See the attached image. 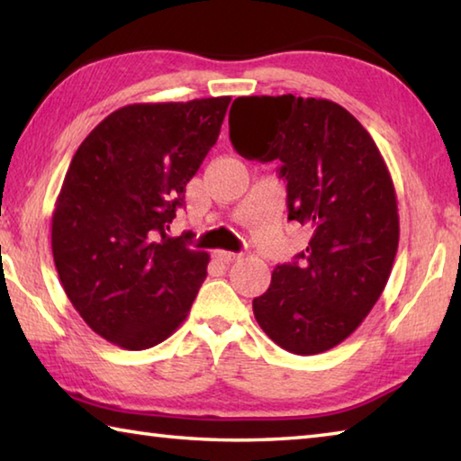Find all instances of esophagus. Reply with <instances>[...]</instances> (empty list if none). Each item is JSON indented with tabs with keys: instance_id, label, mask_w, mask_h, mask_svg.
I'll return each instance as SVG.
<instances>
[{
	"instance_id": "1",
	"label": "esophagus",
	"mask_w": 461,
	"mask_h": 461,
	"mask_svg": "<svg viewBox=\"0 0 461 461\" xmlns=\"http://www.w3.org/2000/svg\"><path fill=\"white\" fill-rule=\"evenodd\" d=\"M215 258L220 259V262H223V264H231V262H236V259H240V258H241V254H236V252H225V249H217V252H215Z\"/></svg>"
}]
</instances>
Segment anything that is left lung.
<instances>
[{
  "mask_svg": "<svg viewBox=\"0 0 461 461\" xmlns=\"http://www.w3.org/2000/svg\"><path fill=\"white\" fill-rule=\"evenodd\" d=\"M230 139L241 157L280 163L288 220L314 230L254 298L256 321L288 353H324L357 330L389 280L399 215L387 165L363 124L326 98L240 96Z\"/></svg>",
  "mask_w": 461,
  "mask_h": 461,
  "instance_id": "8db88e82",
  "label": "left lung"
}]
</instances>
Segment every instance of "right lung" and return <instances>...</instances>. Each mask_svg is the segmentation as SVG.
<instances>
[{"label":"right lung","mask_w":461,"mask_h":461,"mask_svg":"<svg viewBox=\"0 0 461 461\" xmlns=\"http://www.w3.org/2000/svg\"><path fill=\"white\" fill-rule=\"evenodd\" d=\"M230 103L122 106L72 157L52 215L54 264L72 306L116 347L171 337L202 288L209 256L167 231Z\"/></svg>","instance_id":"add662e5"}]
</instances>
